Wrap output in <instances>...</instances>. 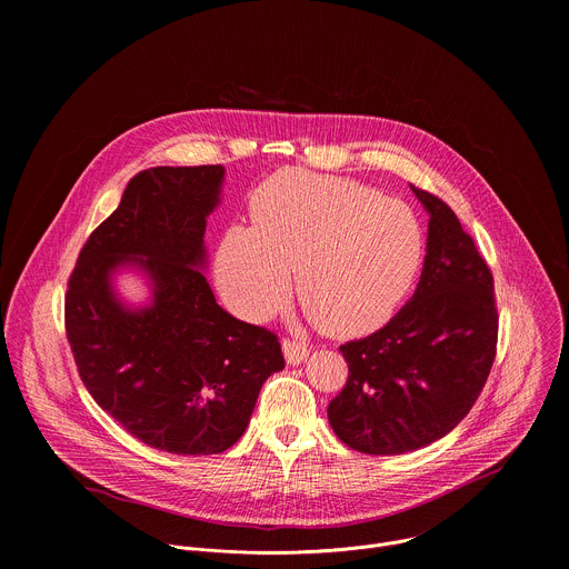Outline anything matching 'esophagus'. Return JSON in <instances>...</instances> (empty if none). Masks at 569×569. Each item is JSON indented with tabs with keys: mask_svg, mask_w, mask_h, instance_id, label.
Segmentation results:
<instances>
[{
	"mask_svg": "<svg viewBox=\"0 0 569 569\" xmlns=\"http://www.w3.org/2000/svg\"><path fill=\"white\" fill-rule=\"evenodd\" d=\"M281 347H283V356L288 360V365H299L308 356L306 342H301L297 338H283Z\"/></svg>",
	"mask_w": 569,
	"mask_h": 569,
	"instance_id": "esophagus-1",
	"label": "esophagus"
}]
</instances>
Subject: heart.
Here are the masks:
<instances>
[{
  "label": "heart",
  "mask_w": 569,
  "mask_h": 569,
  "mask_svg": "<svg viewBox=\"0 0 569 569\" xmlns=\"http://www.w3.org/2000/svg\"><path fill=\"white\" fill-rule=\"evenodd\" d=\"M254 227L227 229L218 283L242 317L263 319L290 292L333 333L380 323L410 290L423 259L417 213L365 184L279 171L250 196Z\"/></svg>",
  "instance_id": "1"
}]
</instances>
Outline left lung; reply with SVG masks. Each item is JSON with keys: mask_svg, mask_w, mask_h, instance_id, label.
Masks as SVG:
<instances>
[{"mask_svg": "<svg viewBox=\"0 0 569 569\" xmlns=\"http://www.w3.org/2000/svg\"><path fill=\"white\" fill-rule=\"evenodd\" d=\"M412 191L430 213L421 281L380 331L340 347L349 378L329 402L338 439L365 455H402L446 437L498 353L491 268L441 198Z\"/></svg>", "mask_w": 569, "mask_h": 569, "instance_id": "obj_1", "label": "left lung"}]
</instances>
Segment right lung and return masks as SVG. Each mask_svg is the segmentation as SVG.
Masks as SVG:
<instances>
[{"instance_id": "1", "label": "right lung", "mask_w": 569, "mask_h": 569, "mask_svg": "<svg viewBox=\"0 0 569 569\" xmlns=\"http://www.w3.org/2000/svg\"><path fill=\"white\" fill-rule=\"evenodd\" d=\"M224 169L154 167L90 233L67 281L64 331L80 380L99 408L150 448L218 455L246 432L259 391L283 369L277 333L216 303L204 229ZM141 264L153 306L128 311L109 274Z\"/></svg>"}]
</instances>
